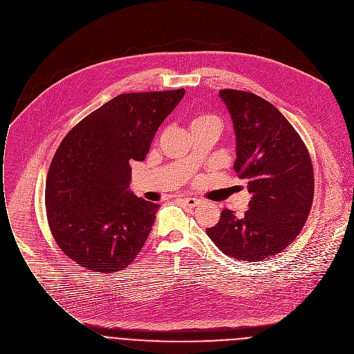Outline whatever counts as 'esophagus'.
<instances>
[{"label": "esophagus", "mask_w": 354, "mask_h": 354, "mask_svg": "<svg viewBox=\"0 0 354 354\" xmlns=\"http://www.w3.org/2000/svg\"><path fill=\"white\" fill-rule=\"evenodd\" d=\"M183 202H184V205L188 206V207H196V206L201 203V201L196 199V198H184Z\"/></svg>", "instance_id": "1"}]
</instances>
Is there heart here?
I'll list each match as a JSON object with an SVG mask.
<instances>
[{"instance_id":"obj_1","label":"heart","mask_w":354,"mask_h":354,"mask_svg":"<svg viewBox=\"0 0 354 354\" xmlns=\"http://www.w3.org/2000/svg\"><path fill=\"white\" fill-rule=\"evenodd\" d=\"M198 126H214L217 129H221L223 123H221V119L214 114L198 113L191 119V129L198 127Z\"/></svg>"}]
</instances>
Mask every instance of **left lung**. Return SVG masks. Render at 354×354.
<instances>
[{
    "label": "left lung",
    "mask_w": 354,
    "mask_h": 354,
    "mask_svg": "<svg viewBox=\"0 0 354 354\" xmlns=\"http://www.w3.org/2000/svg\"><path fill=\"white\" fill-rule=\"evenodd\" d=\"M236 134L235 171L251 194L241 217L224 209L206 232L227 255L248 262L272 258L302 231L313 203L309 151L284 115L262 97L220 91Z\"/></svg>",
    "instance_id": "obj_1"
}]
</instances>
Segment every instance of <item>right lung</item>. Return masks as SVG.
<instances>
[{"label":"right lung","instance_id":"obj_1","mask_svg":"<svg viewBox=\"0 0 354 354\" xmlns=\"http://www.w3.org/2000/svg\"><path fill=\"white\" fill-rule=\"evenodd\" d=\"M185 91L119 95L78 122L49 166L45 205L59 248L99 273L127 268L151 232L159 205L129 191L133 160L142 162Z\"/></svg>","mask_w":354,"mask_h":354}]
</instances>
